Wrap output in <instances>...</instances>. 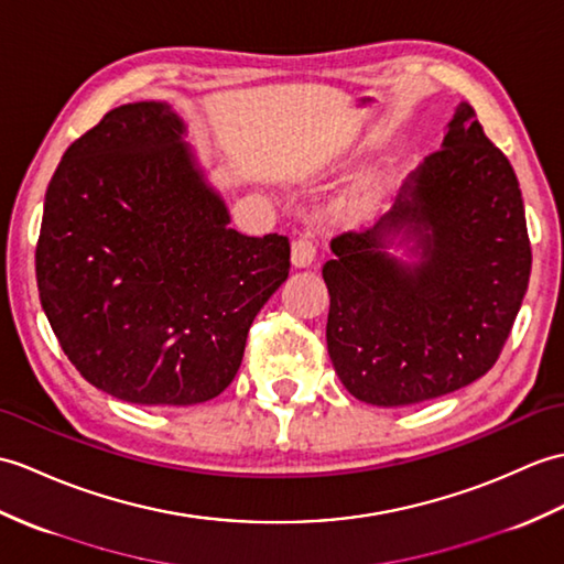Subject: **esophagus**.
I'll use <instances>...</instances> for the list:
<instances>
[{
  "mask_svg": "<svg viewBox=\"0 0 564 564\" xmlns=\"http://www.w3.org/2000/svg\"><path fill=\"white\" fill-rule=\"evenodd\" d=\"M314 257H317V247H314L312 240L307 238H297L291 247V259H293V267L303 269V267H310Z\"/></svg>",
  "mask_w": 564,
  "mask_h": 564,
  "instance_id": "obj_1",
  "label": "esophagus"
}]
</instances>
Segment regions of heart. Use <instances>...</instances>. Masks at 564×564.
I'll return each mask as SVG.
<instances>
[{"instance_id":"b5f03b06","label":"heart","mask_w":564,"mask_h":564,"mask_svg":"<svg viewBox=\"0 0 564 564\" xmlns=\"http://www.w3.org/2000/svg\"><path fill=\"white\" fill-rule=\"evenodd\" d=\"M384 194H387V185L382 175L368 173L352 182V187L348 189L344 199V206L350 216H358V218L370 216L377 212L379 204L384 202Z\"/></svg>"}]
</instances>
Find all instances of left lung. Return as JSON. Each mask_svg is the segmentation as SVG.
<instances>
[{"label": "left lung", "instance_id": "1", "mask_svg": "<svg viewBox=\"0 0 564 564\" xmlns=\"http://www.w3.org/2000/svg\"><path fill=\"white\" fill-rule=\"evenodd\" d=\"M405 243L403 265L386 250ZM326 348L352 397L411 405L462 389L500 358L531 276L514 167L468 102L377 226L332 240Z\"/></svg>", "mask_w": 564, "mask_h": 564}]
</instances>
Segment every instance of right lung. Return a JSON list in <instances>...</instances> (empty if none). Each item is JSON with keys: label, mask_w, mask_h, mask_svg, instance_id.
I'll return each mask as SVG.
<instances>
[{"label": "right lung", "mask_w": 564, "mask_h": 564, "mask_svg": "<svg viewBox=\"0 0 564 564\" xmlns=\"http://www.w3.org/2000/svg\"><path fill=\"white\" fill-rule=\"evenodd\" d=\"M165 102L110 110L62 155L35 247L64 356L105 394L192 405L238 375L247 332L291 269V242L228 228Z\"/></svg>", "instance_id": "1"}]
</instances>
